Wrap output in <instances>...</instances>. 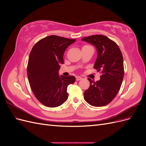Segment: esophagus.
<instances>
[{
    "instance_id": "34e87169",
    "label": "esophagus",
    "mask_w": 146,
    "mask_h": 146,
    "mask_svg": "<svg viewBox=\"0 0 146 146\" xmlns=\"http://www.w3.org/2000/svg\"><path fill=\"white\" fill-rule=\"evenodd\" d=\"M82 78L81 77H80V76H77V77H76V80H77V81H79V80H80Z\"/></svg>"
}]
</instances>
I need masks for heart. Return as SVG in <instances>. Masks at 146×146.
Masks as SVG:
<instances>
[{"instance_id": "heart-1", "label": "heart", "mask_w": 146, "mask_h": 146, "mask_svg": "<svg viewBox=\"0 0 146 146\" xmlns=\"http://www.w3.org/2000/svg\"><path fill=\"white\" fill-rule=\"evenodd\" d=\"M88 46H89V45H85L83 47H88Z\"/></svg>"}]
</instances>
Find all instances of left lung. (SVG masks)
Wrapping results in <instances>:
<instances>
[{
    "label": "left lung",
    "instance_id": "obj_1",
    "mask_svg": "<svg viewBox=\"0 0 146 146\" xmlns=\"http://www.w3.org/2000/svg\"><path fill=\"white\" fill-rule=\"evenodd\" d=\"M82 40L96 46L98 57L94 68L102 73L99 81L88 78L90 86L84 92V99L94 107H104L111 102L121 88L124 74L122 52L115 42L103 35H91Z\"/></svg>",
    "mask_w": 146,
    "mask_h": 146
}]
</instances>
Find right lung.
I'll return each instance as SVG.
<instances>
[{
	"label": "right lung",
	"mask_w": 146,
	"mask_h": 146,
	"mask_svg": "<svg viewBox=\"0 0 146 146\" xmlns=\"http://www.w3.org/2000/svg\"><path fill=\"white\" fill-rule=\"evenodd\" d=\"M76 40L50 35L38 41L30 52L27 70L29 84L36 98L46 107H58L68 98L67 87L76 77H60L58 70L66 48Z\"/></svg>",
	"instance_id": "1"
}]
</instances>
